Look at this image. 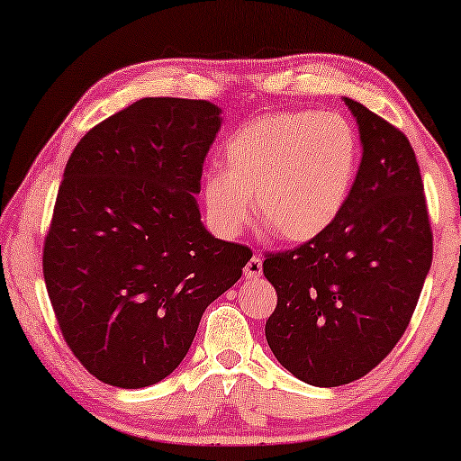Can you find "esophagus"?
Returning a JSON list of instances; mask_svg holds the SVG:
<instances>
[{
    "instance_id": "1",
    "label": "esophagus",
    "mask_w": 461,
    "mask_h": 461,
    "mask_svg": "<svg viewBox=\"0 0 461 461\" xmlns=\"http://www.w3.org/2000/svg\"><path fill=\"white\" fill-rule=\"evenodd\" d=\"M245 275L249 276V279H258V276H262V258L260 256H251V260L245 264Z\"/></svg>"
}]
</instances>
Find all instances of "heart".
<instances>
[{
  "label": "heart",
  "mask_w": 461,
  "mask_h": 461,
  "mask_svg": "<svg viewBox=\"0 0 461 461\" xmlns=\"http://www.w3.org/2000/svg\"><path fill=\"white\" fill-rule=\"evenodd\" d=\"M226 167L203 176L210 220L222 232L248 224L256 194L258 222L289 243L311 241L339 218L358 169V138L338 113L281 111L232 131Z\"/></svg>",
  "instance_id": "b5f03b06"
}]
</instances>
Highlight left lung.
<instances>
[{
	"label": "left lung",
	"mask_w": 461,
	"mask_h": 461,
	"mask_svg": "<svg viewBox=\"0 0 461 461\" xmlns=\"http://www.w3.org/2000/svg\"><path fill=\"white\" fill-rule=\"evenodd\" d=\"M363 157L344 212L294 249L270 251L264 276L276 289L267 342L283 367L312 386L367 375L390 355L418 306L432 264V226L407 136L344 98Z\"/></svg>",
	"instance_id": "8db88e82"
}]
</instances>
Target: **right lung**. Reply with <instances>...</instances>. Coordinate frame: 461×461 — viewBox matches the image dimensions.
Segmentation results:
<instances>
[{"label": "right lung", "instance_id": "1", "mask_svg": "<svg viewBox=\"0 0 461 461\" xmlns=\"http://www.w3.org/2000/svg\"><path fill=\"white\" fill-rule=\"evenodd\" d=\"M218 130L207 100L142 98L68 157L43 279L67 346L109 386L172 374L205 308L251 258L248 245L213 239L194 201Z\"/></svg>", "mask_w": 461, "mask_h": 461}]
</instances>
